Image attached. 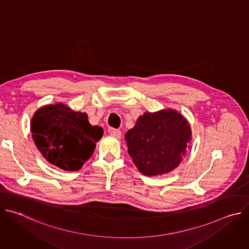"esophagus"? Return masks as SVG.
I'll return each mask as SVG.
<instances>
[{
    "label": "esophagus",
    "instance_id": "34e87169",
    "mask_svg": "<svg viewBox=\"0 0 249 249\" xmlns=\"http://www.w3.org/2000/svg\"><path fill=\"white\" fill-rule=\"evenodd\" d=\"M108 133H109L112 137H115V138H118V139L121 137V131L118 130V129L109 128V129H108Z\"/></svg>",
    "mask_w": 249,
    "mask_h": 249
}]
</instances>
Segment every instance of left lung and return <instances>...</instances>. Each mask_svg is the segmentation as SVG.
<instances>
[{"instance_id":"left-lung-1","label":"left lung","mask_w":249,"mask_h":249,"mask_svg":"<svg viewBox=\"0 0 249 249\" xmlns=\"http://www.w3.org/2000/svg\"><path fill=\"white\" fill-rule=\"evenodd\" d=\"M125 140L139 171L157 176L179 165L191 140V128L176 110L146 112L126 133Z\"/></svg>"}]
</instances>
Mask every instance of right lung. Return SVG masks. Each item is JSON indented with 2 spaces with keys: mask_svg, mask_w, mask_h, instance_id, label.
I'll list each match as a JSON object with an SVG mask.
<instances>
[{
  "mask_svg": "<svg viewBox=\"0 0 249 249\" xmlns=\"http://www.w3.org/2000/svg\"><path fill=\"white\" fill-rule=\"evenodd\" d=\"M30 130L42 156L63 170L76 171L90 158L103 135L89 124L88 115L63 103L43 106L34 113Z\"/></svg>",
  "mask_w": 249,
  "mask_h": 249,
  "instance_id": "right-lung-1",
  "label": "right lung"
}]
</instances>
